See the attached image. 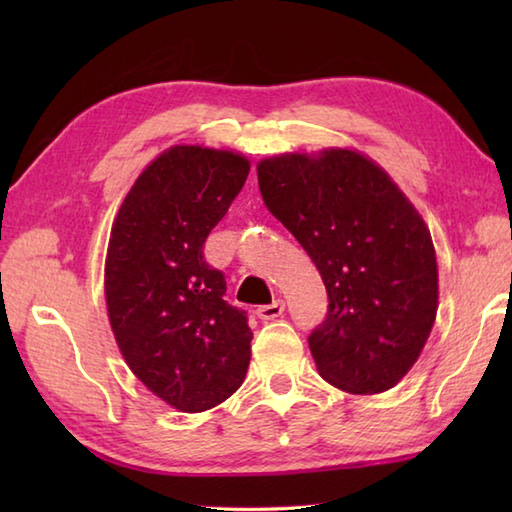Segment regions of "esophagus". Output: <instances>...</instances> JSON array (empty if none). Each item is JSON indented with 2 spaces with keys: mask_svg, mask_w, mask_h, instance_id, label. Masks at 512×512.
<instances>
[{
  "mask_svg": "<svg viewBox=\"0 0 512 512\" xmlns=\"http://www.w3.org/2000/svg\"><path fill=\"white\" fill-rule=\"evenodd\" d=\"M255 314L262 321H275L277 317H281V314H284V301L277 299L273 303H266V306H259Z\"/></svg>",
  "mask_w": 512,
  "mask_h": 512,
  "instance_id": "obj_1",
  "label": "esophagus"
}]
</instances>
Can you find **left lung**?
Listing matches in <instances>:
<instances>
[{"label": "left lung", "mask_w": 512, "mask_h": 512, "mask_svg": "<svg viewBox=\"0 0 512 512\" xmlns=\"http://www.w3.org/2000/svg\"><path fill=\"white\" fill-rule=\"evenodd\" d=\"M257 180L328 290L325 321L308 336L319 374L350 394L391 389L418 361L438 312L427 224L358 151L266 158Z\"/></svg>", "instance_id": "8db88e82"}]
</instances>
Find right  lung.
Returning a JSON list of instances; mask_svg holds the SVG:
<instances>
[{
	"mask_svg": "<svg viewBox=\"0 0 512 512\" xmlns=\"http://www.w3.org/2000/svg\"><path fill=\"white\" fill-rule=\"evenodd\" d=\"M248 171L233 151L171 147L140 173L112 226L105 299L116 343L140 383L187 413L235 394L250 363L246 312L204 259Z\"/></svg>",
	"mask_w": 512,
	"mask_h": 512,
	"instance_id": "right-lung-1",
	"label": "right lung"
}]
</instances>
